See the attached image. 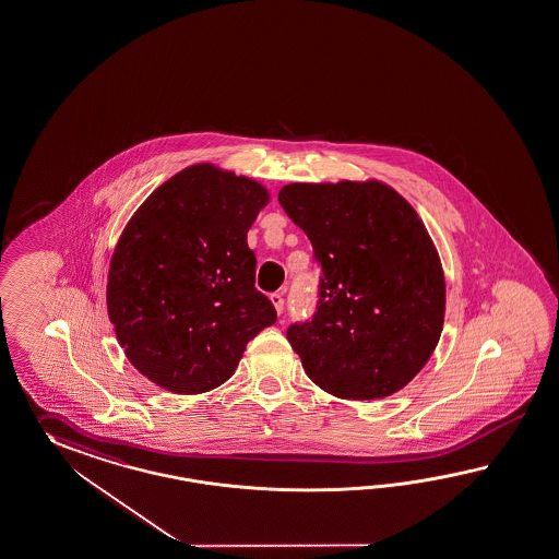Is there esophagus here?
Instances as JSON below:
<instances>
[{
  "label": "esophagus",
  "instance_id": "34e87169",
  "mask_svg": "<svg viewBox=\"0 0 559 559\" xmlns=\"http://www.w3.org/2000/svg\"><path fill=\"white\" fill-rule=\"evenodd\" d=\"M271 300H273L276 313H283V307H285V299H283V293H273V295H271Z\"/></svg>",
  "mask_w": 559,
  "mask_h": 559
}]
</instances>
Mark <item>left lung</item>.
Wrapping results in <instances>:
<instances>
[{
  "instance_id": "obj_1",
  "label": "left lung",
  "mask_w": 559,
  "mask_h": 559,
  "mask_svg": "<svg viewBox=\"0 0 559 559\" xmlns=\"http://www.w3.org/2000/svg\"><path fill=\"white\" fill-rule=\"evenodd\" d=\"M278 202L321 266L313 317L286 329L307 376L343 400L402 390L444 321V274L423 219L380 181L290 183Z\"/></svg>"
}]
</instances>
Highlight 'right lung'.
I'll use <instances>...</instances> for the list:
<instances>
[{"instance_id":"1","label":"right lung","mask_w":559,"mask_h":559,"mask_svg":"<svg viewBox=\"0 0 559 559\" xmlns=\"http://www.w3.org/2000/svg\"><path fill=\"white\" fill-rule=\"evenodd\" d=\"M269 191L191 165L151 193L112 252L107 309L127 359L176 394L230 378L246 343L276 321L254 286L246 234Z\"/></svg>"}]
</instances>
